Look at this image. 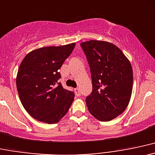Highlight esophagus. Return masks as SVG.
Masks as SVG:
<instances>
[{
    "mask_svg": "<svg viewBox=\"0 0 155 155\" xmlns=\"http://www.w3.org/2000/svg\"><path fill=\"white\" fill-rule=\"evenodd\" d=\"M74 94H75V95L77 97H79L80 95H81V93H80V89L78 88H74Z\"/></svg>",
    "mask_w": 155,
    "mask_h": 155,
    "instance_id": "1",
    "label": "esophagus"
}]
</instances>
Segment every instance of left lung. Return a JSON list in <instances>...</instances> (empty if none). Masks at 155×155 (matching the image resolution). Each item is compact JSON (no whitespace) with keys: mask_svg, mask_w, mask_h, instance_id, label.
Returning a JSON list of instances; mask_svg holds the SVG:
<instances>
[{"mask_svg":"<svg viewBox=\"0 0 155 155\" xmlns=\"http://www.w3.org/2000/svg\"><path fill=\"white\" fill-rule=\"evenodd\" d=\"M81 46L92 80L86 105L97 119L109 121L122 114L129 104L133 83L131 64L121 50L110 42L91 40Z\"/></svg>","mask_w":155,"mask_h":155,"instance_id":"1","label":"left lung"}]
</instances>
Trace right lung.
<instances>
[{
	"instance_id": "add662e5",
	"label": "right lung",
	"mask_w": 155,
	"mask_h": 155,
	"mask_svg": "<svg viewBox=\"0 0 155 155\" xmlns=\"http://www.w3.org/2000/svg\"><path fill=\"white\" fill-rule=\"evenodd\" d=\"M75 43L33 50L24 58L17 75L19 97L25 110L34 119L55 124L68 112L73 91L58 83L59 69L72 53Z\"/></svg>"
}]
</instances>
